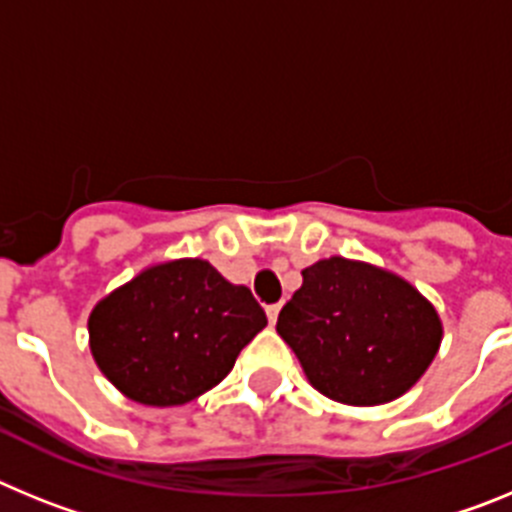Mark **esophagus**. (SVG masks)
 Instances as JSON below:
<instances>
[{
	"mask_svg": "<svg viewBox=\"0 0 512 512\" xmlns=\"http://www.w3.org/2000/svg\"><path fill=\"white\" fill-rule=\"evenodd\" d=\"M279 310H282V305H269L266 307V315H269V323H277V318H279Z\"/></svg>",
	"mask_w": 512,
	"mask_h": 512,
	"instance_id": "34e87169",
	"label": "esophagus"
}]
</instances>
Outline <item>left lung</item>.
I'll return each mask as SVG.
<instances>
[{
	"mask_svg": "<svg viewBox=\"0 0 512 512\" xmlns=\"http://www.w3.org/2000/svg\"><path fill=\"white\" fill-rule=\"evenodd\" d=\"M277 330L312 387L346 405H382L408 392L441 343V320L418 289L341 256L302 271Z\"/></svg>",
	"mask_w": 512,
	"mask_h": 512,
	"instance_id": "left-lung-1",
	"label": "left lung"
}]
</instances>
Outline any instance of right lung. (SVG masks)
Returning a JSON list of instances; mask_svg holds the SVG:
<instances>
[{
    "label": "right lung",
    "instance_id": "right-lung-1",
    "mask_svg": "<svg viewBox=\"0 0 512 512\" xmlns=\"http://www.w3.org/2000/svg\"><path fill=\"white\" fill-rule=\"evenodd\" d=\"M264 325L251 289L225 282L207 261L182 259L151 266L99 302L89 338L117 390L169 408L223 382Z\"/></svg>",
    "mask_w": 512,
    "mask_h": 512
}]
</instances>
